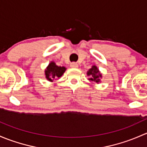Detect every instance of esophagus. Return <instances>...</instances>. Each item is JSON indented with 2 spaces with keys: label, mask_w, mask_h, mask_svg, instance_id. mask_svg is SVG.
<instances>
[{
  "label": "esophagus",
  "mask_w": 147,
  "mask_h": 147,
  "mask_svg": "<svg viewBox=\"0 0 147 147\" xmlns=\"http://www.w3.org/2000/svg\"><path fill=\"white\" fill-rule=\"evenodd\" d=\"M70 66H71V67H72V68H77L78 66V63H77L72 62V63H70Z\"/></svg>",
  "instance_id": "esophagus-1"
}]
</instances>
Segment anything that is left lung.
Returning <instances> with one entry per match:
<instances>
[{"instance_id": "8db88e82", "label": "left lung", "mask_w": 147, "mask_h": 147, "mask_svg": "<svg viewBox=\"0 0 147 147\" xmlns=\"http://www.w3.org/2000/svg\"><path fill=\"white\" fill-rule=\"evenodd\" d=\"M88 76L89 75H91L92 76V78H90V80L91 81H95V82L98 84L100 82V78L101 77V74H100L99 71L98 69H97V67L96 66H92L91 69H89V71H88Z\"/></svg>"}]
</instances>
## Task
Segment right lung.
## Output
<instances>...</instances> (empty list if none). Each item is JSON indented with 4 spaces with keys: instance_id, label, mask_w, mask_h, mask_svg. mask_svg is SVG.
<instances>
[{
    "instance_id": "right-lung-1",
    "label": "right lung",
    "mask_w": 147,
    "mask_h": 147,
    "mask_svg": "<svg viewBox=\"0 0 147 147\" xmlns=\"http://www.w3.org/2000/svg\"><path fill=\"white\" fill-rule=\"evenodd\" d=\"M66 71L64 66H58L54 62H51L48 66L47 69L45 71L46 78L49 81H53V80L57 78H59Z\"/></svg>"
}]
</instances>
